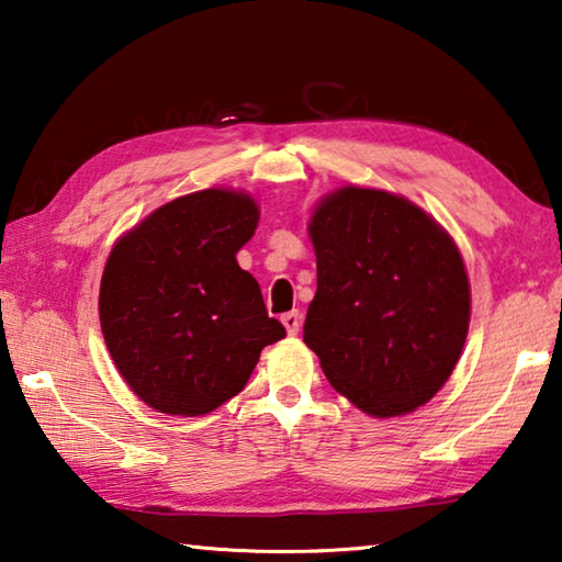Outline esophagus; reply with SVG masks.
I'll return each instance as SVG.
<instances>
[{"mask_svg":"<svg viewBox=\"0 0 562 562\" xmlns=\"http://www.w3.org/2000/svg\"><path fill=\"white\" fill-rule=\"evenodd\" d=\"M282 325H284V329H288V335H297L300 325H302L300 312L292 310V312H288V315H282Z\"/></svg>","mask_w":562,"mask_h":562,"instance_id":"obj_1","label":"esophagus"}]
</instances>
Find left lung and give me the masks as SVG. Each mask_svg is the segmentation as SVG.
<instances>
[{"instance_id":"obj_1","label":"left lung","mask_w":562,"mask_h":562,"mask_svg":"<svg viewBox=\"0 0 562 562\" xmlns=\"http://www.w3.org/2000/svg\"><path fill=\"white\" fill-rule=\"evenodd\" d=\"M317 294L304 345L329 384L372 416L429 402L469 331L471 292L459 250L404 198L341 188L312 215Z\"/></svg>"}]
</instances>
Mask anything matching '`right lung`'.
<instances>
[{"label":"right lung","instance_id":"add662e5","mask_svg":"<svg viewBox=\"0 0 562 562\" xmlns=\"http://www.w3.org/2000/svg\"><path fill=\"white\" fill-rule=\"evenodd\" d=\"M255 227L252 198L211 188L158 207L111 250L99 294L103 339L156 412H213L288 335L235 260Z\"/></svg>","mask_w":562,"mask_h":562}]
</instances>
